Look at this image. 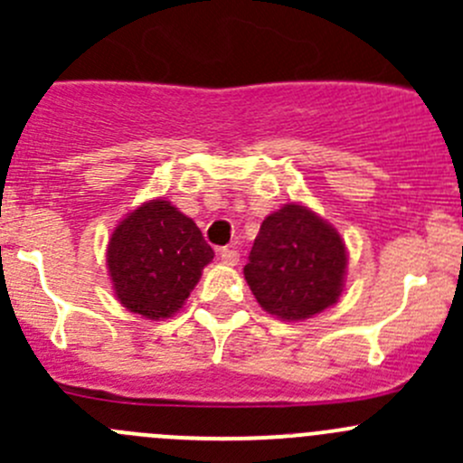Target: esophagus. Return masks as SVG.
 I'll use <instances>...</instances> for the list:
<instances>
[{"instance_id":"esophagus-1","label":"esophagus","mask_w":463,"mask_h":463,"mask_svg":"<svg viewBox=\"0 0 463 463\" xmlns=\"http://www.w3.org/2000/svg\"><path fill=\"white\" fill-rule=\"evenodd\" d=\"M219 258H222L223 264L232 266V264H237V261H240V250H235L232 246H226V249L219 250Z\"/></svg>"}]
</instances>
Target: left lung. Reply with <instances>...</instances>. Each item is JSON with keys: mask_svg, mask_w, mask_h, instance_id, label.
Instances as JSON below:
<instances>
[{"mask_svg": "<svg viewBox=\"0 0 463 463\" xmlns=\"http://www.w3.org/2000/svg\"><path fill=\"white\" fill-rule=\"evenodd\" d=\"M347 249L329 222L284 203L261 222L244 278L255 300L279 320H307L343 296Z\"/></svg>", "mask_w": 463, "mask_h": 463, "instance_id": "left-lung-1", "label": "left lung"}]
</instances>
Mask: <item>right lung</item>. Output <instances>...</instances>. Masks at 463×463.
Listing matches in <instances>:
<instances>
[{"label":"right lung","instance_id":"right-lung-1","mask_svg":"<svg viewBox=\"0 0 463 463\" xmlns=\"http://www.w3.org/2000/svg\"><path fill=\"white\" fill-rule=\"evenodd\" d=\"M213 258L197 223L163 197L132 210L107 244L116 298L147 320L175 316Z\"/></svg>","mask_w":463,"mask_h":463}]
</instances>
